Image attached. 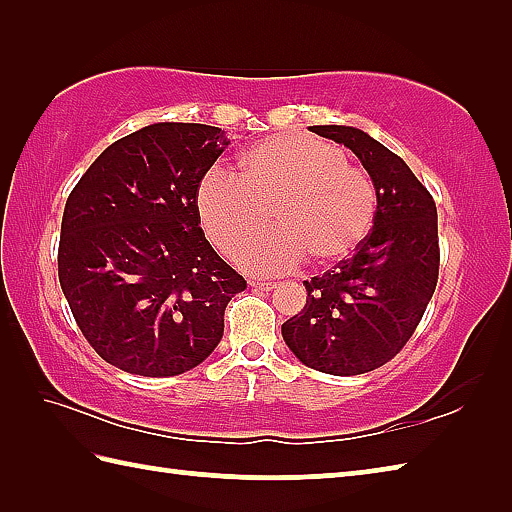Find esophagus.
<instances>
[{
	"mask_svg": "<svg viewBox=\"0 0 512 512\" xmlns=\"http://www.w3.org/2000/svg\"><path fill=\"white\" fill-rule=\"evenodd\" d=\"M248 284L250 288H259V290H273L277 286L275 281H266V279H250Z\"/></svg>",
	"mask_w": 512,
	"mask_h": 512,
	"instance_id": "34e87169",
	"label": "esophagus"
}]
</instances>
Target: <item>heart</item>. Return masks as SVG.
Returning a JSON list of instances; mask_svg holds the SVG:
<instances>
[{"label": "heart", "mask_w": 512, "mask_h": 512, "mask_svg": "<svg viewBox=\"0 0 512 512\" xmlns=\"http://www.w3.org/2000/svg\"><path fill=\"white\" fill-rule=\"evenodd\" d=\"M195 206L209 242L226 257L261 234L273 212L280 231L241 247L237 262L250 273H284L306 257L323 266L350 255L372 231L378 193L372 176L352 167L341 147L273 134L244 151L237 173H206Z\"/></svg>", "instance_id": "obj_1"}]
</instances>
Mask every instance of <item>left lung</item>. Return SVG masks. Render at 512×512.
Segmentation results:
<instances>
[{"mask_svg":"<svg viewBox=\"0 0 512 512\" xmlns=\"http://www.w3.org/2000/svg\"><path fill=\"white\" fill-rule=\"evenodd\" d=\"M314 134L350 147L372 176L378 206L356 253L303 281L306 306L281 325L303 365L356 376L389 363L416 332L438 284V211L407 162L361 129L314 125Z\"/></svg>","mask_w":512,"mask_h":512,"instance_id":"obj_1","label":"left lung"}]
</instances>
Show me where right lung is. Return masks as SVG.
I'll list each match as a JSON object with an SVG mask.
<instances>
[{
  "label": "right lung",
  "instance_id": "right-lung-1",
  "mask_svg": "<svg viewBox=\"0 0 512 512\" xmlns=\"http://www.w3.org/2000/svg\"><path fill=\"white\" fill-rule=\"evenodd\" d=\"M220 127L156 123L116 140L70 191L59 284L85 341L138 376H178L224 334L246 279L206 242L195 193L222 156Z\"/></svg>",
  "mask_w": 512,
  "mask_h": 512
}]
</instances>
